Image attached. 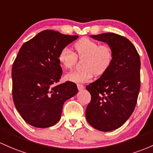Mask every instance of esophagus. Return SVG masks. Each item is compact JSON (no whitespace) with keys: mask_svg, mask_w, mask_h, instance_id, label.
Listing matches in <instances>:
<instances>
[{"mask_svg":"<svg viewBox=\"0 0 153 153\" xmlns=\"http://www.w3.org/2000/svg\"><path fill=\"white\" fill-rule=\"evenodd\" d=\"M77 88H78L79 90H82L85 88V86L83 85H81V84H77Z\"/></svg>","mask_w":153,"mask_h":153,"instance_id":"34e87169","label":"esophagus"}]
</instances>
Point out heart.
<instances>
[{"label":"heart","instance_id":"obj_1","mask_svg":"<svg viewBox=\"0 0 153 153\" xmlns=\"http://www.w3.org/2000/svg\"><path fill=\"white\" fill-rule=\"evenodd\" d=\"M75 53L64 47L58 54V61L65 68H71L77 61V57L83 58L82 70H73L65 74V79L75 83L90 81L93 75L100 76L108 69L114 58L113 50L108 45H99L89 38H82L74 45Z\"/></svg>","mask_w":153,"mask_h":153}]
</instances>
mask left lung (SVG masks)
Returning a JSON list of instances; mask_svg holds the SVG:
<instances>
[{
    "label": "left lung",
    "instance_id": "obj_1",
    "mask_svg": "<svg viewBox=\"0 0 153 153\" xmlns=\"http://www.w3.org/2000/svg\"><path fill=\"white\" fill-rule=\"evenodd\" d=\"M90 37L108 45L114 58L108 69L86 87L91 94L86 118L99 131H113L127 121L136 106L140 90V56L123 36L108 32Z\"/></svg>",
    "mask_w": 153,
    "mask_h": 153
}]
</instances>
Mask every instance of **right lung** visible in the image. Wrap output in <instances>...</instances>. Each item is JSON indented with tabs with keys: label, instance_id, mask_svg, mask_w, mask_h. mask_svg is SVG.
<instances>
[{
	"label": "right lung",
	"instance_id": "obj_1",
	"mask_svg": "<svg viewBox=\"0 0 153 153\" xmlns=\"http://www.w3.org/2000/svg\"><path fill=\"white\" fill-rule=\"evenodd\" d=\"M78 37L44 30L19 51L12 66V95L16 110L31 126H53L61 118L63 103L78 92L74 82L57 84L63 73L58 54Z\"/></svg>",
	"mask_w": 153,
	"mask_h": 153
}]
</instances>
